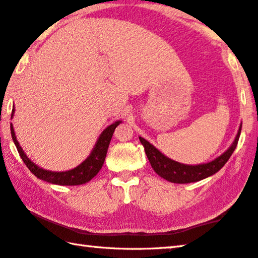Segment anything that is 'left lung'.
<instances>
[{"instance_id":"obj_1","label":"left lung","mask_w":258,"mask_h":258,"mask_svg":"<svg viewBox=\"0 0 258 258\" xmlns=\"http://www.w3.org/2000/svg\"><path fill=\"white\" fill-rule=\"evenodd\" d=\"M240 133L241 124L239 126L238 134L233 143L231 144V146L223 154H221L219 157H216L215 160L209 162V163L197 165L179 163V162L171 160L168 156H165L163 153H161L150 142H147L146 139L139 137V141H141L142 145L145 148L147 159L150 161L153 170L161 178L173 183H190L209 178L223 168V165L227 163L230 156L232 155V153L236 150L239 137H240Z\"/></svg>"}]
</instances>
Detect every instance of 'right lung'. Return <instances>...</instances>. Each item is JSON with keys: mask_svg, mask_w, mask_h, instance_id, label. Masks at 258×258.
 <instances>
[{"mask_svg": "<svg viewBox=\"0 0 258 258\" xmlns=\"http://www.w3.org/2000/svg\"><path fill=\"white\" fill-rule=\"evenodd\" d=\"M15 114V106L12 108V114L11 119ZM121 123V121H115L114 123H112L103 130V133L99 135L96 144L93 148V151L90 152L89 156L86 159L83 163H80L78 166H76L75 169L68 170V171H60V172H55V171H48L43 168H39L37 164H35L33 161H31L28 156L25 154V152L22 151L21 146L17 141L15 129H13V125L11 123V135L13 143L17 147L18 152H19V155L24 161V163L27 165V168L30 170V172H33L36 177L40 180H44V181L53 183V184H58V186H78V184H84L92 180L95 175H96L99 170L102 169L104 164V161H105L106 153L108 145H110L111 138L113 136V133L117 125Z\"/></svg>", "mask_w": 258, "mask_h": 258, "instance_id": "add662e5", "label": "right lung"}]
</instances>
